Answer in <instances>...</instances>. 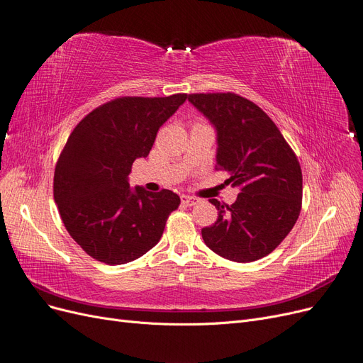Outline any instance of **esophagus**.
Masks as SVG:
<instances>
[{"instance_id":"34e87169","label":"esophagus","mask_w":363,"mask_h":363,"mask_svg":"<svg viewBox=\"0 0 363 363\" xmlns=\"http://www.w3.org/2000/svg\"><path fill=\"white\" fill-rule=\"evenodd\" d=\"M202 202V199L194 197V196H182V203L186 206H194Z\"/></svg>"}]
</instances>
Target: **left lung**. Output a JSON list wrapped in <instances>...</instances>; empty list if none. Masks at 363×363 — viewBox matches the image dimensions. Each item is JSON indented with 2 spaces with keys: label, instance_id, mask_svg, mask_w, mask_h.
Wrapping results in <instances>:
<instances>
[{
  "label": "left lung",
  "instance_id": "obj_1",
  "mask_svg": "<svg viewBox=\"0 0 363 363\" xmlns=\"http://www.w3.org/2000/svg\"><path fill=\"white\" fill-rule=\"evenodd\" d=\"M189 100L217 128V170L239 186L233 205L211 199L218 218L202 229L205 244L239 263L271 254L296 224L302 208V170L274 121L235 92L190 94Z\"/></svg>",
  "mask_w": 363,
  "mask_h": 363
}]
</instances>
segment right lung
Here are the masks:
<instances>
[{
	"mask_svg": "<svg viewBox=\"0 0 363 363\" xmlns=\"http://www.w3.org/2000/svg\"><path fill=\"white\" fill-rule=\"evenodd\" d=\"M189 99L119 97L89 112L67 139L53 174V199L67 232L88 256L124 264L157 245L181 199L170 190H130L134 160Z\"/></svg>",
	"mask_w": 363,
	"mask_h": 363,
	"instance_id": "1",
	"label": "right lung"
}]
</instances>
